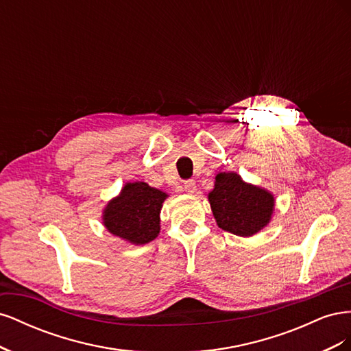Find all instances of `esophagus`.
Segmentation results:
<instances>
[{
  "mask_svg": "<svg viewBox=\"0 0 351 351\" xmlns=\"http://www.w3.org/2000/svg\"><path fill=\"white\" fill-rule=\"evenodd\" d=\"M184 192L187 193H195L196 192V182L195 180H187V182H184Z\"/></svg>",
  "mask_w": 351,
  "mask_h": 351,
  "instance_id": "obj_1",
  "label": "esophagus"
}]
</instances>
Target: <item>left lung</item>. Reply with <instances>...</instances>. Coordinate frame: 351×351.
I'll list each match as a JSON object with an SVG mask.
<instances>
[{"label":"left lung","mask_w":351,"mask_h":351,"mask_svg":"<svg viewBox=\"0 0 351 351\" xmlns=\"http://www.w3.org/2000/svg\"><path fill=\"white\" fill-rule=\"evenodd\" d=\"M208 199L218 227L240 237H250L267 227L275 206L268 190L243 182L231 171L217 174Z\"/></svg>","instance_id":"obj_1"}]
</instances>
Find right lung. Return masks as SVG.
Instances as JSON below:
<instances>
[{"instance_id": "add662e5", "label": "right lung", "mask_w": 351, "mask_h": 351, "mask_svg": "<svg viewBox=\"0 0 351 351\" xmlns=\"http://www.w3.org/2000/svg\"><path fill=\"white\" fill-rule=\"evenodd\" d=\"M165 192L143 182L125 183L120 195L110 200L104 209L102 222L112 236L132 244H146L158 237L159 214Z\"/></svg>"}]
</instances>
